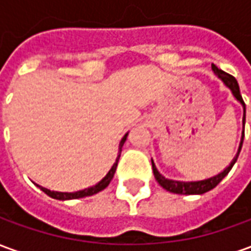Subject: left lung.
Returning <instances> with one entry per match:
<instances>
[{
  "instance_id": "obj_1",
  "label": "left lung",
  "mask_w": 251,
  "mask_h": 251,
  "mask_svg": "<svg viewBox=\"0 0 251 251\" xmlns=\"http://www.w3.org/2000/svg\"><path fill=\"white\" fill-rule=\"evenodd\" d=\"M212 68V71L215 74L216 76L221 79L222 82L226 84L227 87L230 88V91L234 95V98L237 99L239 103L242 104L243 107V130H242V137H241V142H239V148H238V152L235 154V157L232 158L231 163L228 164V167L222 171L221 174L215 175V176H212V177H208V179L204 180H198V181H177V180H171L167 179V177H164L163 175L160 174L156 168V165H154V161L152 160V169H153V175H154V179L157 180V183L164 189H167L169 192H172V194H179V195H203L205 192H208L212 188H215L216 185L221 183L222 180L225 179V176H227V174L231 171L232 165L235 164L237 161L238 156H239V152H241V148H242L243 144V137H245V118H246V106H245V102H243L242 95H241V91H239V86H238L237 79L234 76H231L230 74H227V72L222 71L219 70L215 64H212L211 66Z\"/></svg>"
}]
</instances>
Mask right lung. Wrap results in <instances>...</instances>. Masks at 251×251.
<instances>
[{
  "mask_svg": "<svg viewBox=\"0 0 251 251\" xmlns=\"http://www.w3.org/2000/svg\"><path fill=\"white\" fill-rule=\"evenodd\" d=\"M127 134L129 133H126L125 136L122 137V140L120 142V147H118V156L115 158V163L113 164V167L110 169L107 175L104 176L103 179L98 181L97 184L93 185V187H88V188H84V189H80V191H76V192H57V191H51V189L48 188H44V187H41V185L36 184L39 188L47 194L48 196H51L53 199L56 200H72V199H80V198H86V196H91V195H95L100 192V191H103L107 185L110 184V181L113 180L114 177V174H115V169H117V165H118V161H120V157H121V152H122V147H124V144H125L126 138H127Z\"/></svg>",
  "mask_w": 251,
  "mask_h": 251,
  "instance_id": "add662e5",
  "label": "right lung"
}]
</instances>
